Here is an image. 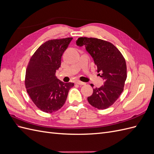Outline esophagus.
Returning a JSON list of instances; mask_svg holds the SVG:
<instances>
[{"label": "esophagus", "mask_w": 154, "mask_h": 154, "mask_svg": "<svg viewBox=\"0 0 154 154\" xmlns=\"http://www.w3.org/2000/svg\"><path fill=\"white\" fill-rule=\"evenodd\" d=\"M76 84L80 85H85V83H84V82H81V81H76Z\"/></svg>", "instance_id": "34e87169"}]
</instances>
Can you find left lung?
<instances>
[{"label":"left lung","mask_w":154,"mask_h":154,"mask_svg":"<svg viewBox=\"0 0 154 154\" xmlns=\"http://www.w3.org/2000/svg\"><path fill=\"white\" fill-rule=\"evenodd\" d=\"M76 44L85 46L94 60L97 72H100L98 74L105 81L101 87L93 88L92 94L87 97L88 103L98 109L109 108L118 99L124 89L127 76L125 58L114 45L106 40L80 37Z\"/></svg>","instance_id":"8db88e82"}]
</instances>
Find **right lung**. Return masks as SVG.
<instances>
[{"label":"right lung","mask_w":154,"mask_h":154,"mask_svg":"<svg viewBox=\"0 0 154 154\" xmlns=\"http://www.w3.org/2000/svg\"><path fill=\"white\" fill-rule=\"evenodd\" d=\"M72 38L46 41L32 54L27 65L25 86L30 98L39 109L52 113L62 108L72 83H63L56 76L61 59Z\"/></svg>","instance_id":"right-lung-1"}]
</instances>
